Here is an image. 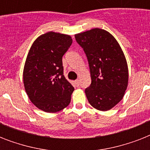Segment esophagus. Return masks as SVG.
Returning <instances> with one entry per match:
<instances>
[{
	"label": "esophagus",
	"instance_id": "esophagus-1",
	"mask_svg": "<svg viewBox=\"0 0 150 150\" xmlns=\"http://www.w3.org/2000/svg\"><path fill=\"white\" fill-rule=\"evenodd\" d=\"M75 85H76V86H79L80 81H79V79L75 80Z\"/></svg>",
	"mask_w": 150,
	"mask_h": 150
}]
</instances>
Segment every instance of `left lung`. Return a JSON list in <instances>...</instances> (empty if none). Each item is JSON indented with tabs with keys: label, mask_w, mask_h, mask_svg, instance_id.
<instances>
[{
	"label": "left lung",
	"mask_w": 150,
	"mask_h": 150,
	"mask_svg": "<svg viewBox=\"0 0 150 150\" xmlns=\"http://www.w3.org/2000/svg\"><path fill=\"white\" fill-rule=\"evenodd\" d=\"M89 62L91 84L85 93L91 106L106 111L123 98L128 81L125 57L114 36L103 29H93L75 35Z\"/></svg>",
	"instance_id": "left-lung-1"
}]
</instances>
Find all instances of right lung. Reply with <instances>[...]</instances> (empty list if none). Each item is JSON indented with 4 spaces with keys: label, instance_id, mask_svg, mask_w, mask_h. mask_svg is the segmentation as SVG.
I'll return each mask as SVG.
<instances>
[{
    "label": "right lung",
    "instance_id": "right-lung-1",
    "mask_svg": "<svg viewBox=\"0 0 150 150\" xmlns=\"http://www.w3.org/2000/svg\"><path fill=\"white\" fill-rule=\"evenodd\" d=\"M71 43L70 36L49 32L39 36L29 50L23 71L25 89L43 111H60L70 103L74 87L64 76L62 57Z\"/></svg>",
    "mask_w": 150,
    "mask_h": 150
}]
</instances>
